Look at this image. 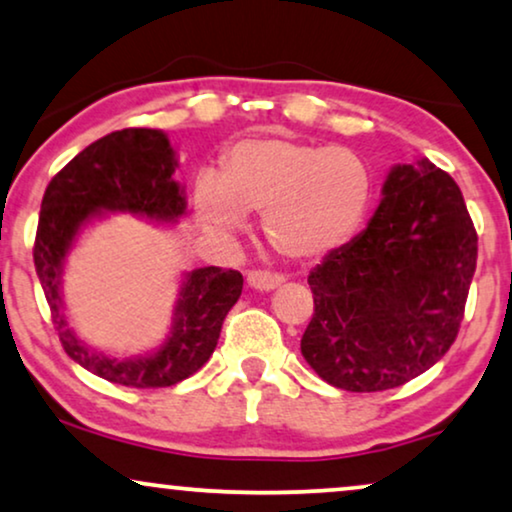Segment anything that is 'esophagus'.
I'll list each match as a JSON object with an SVG mask.
<instances>
[{"mask_svg":"<svg viewBox=\"0 0 512 512\" xmlns=\"http://www.w3.org/2000/svg\"><path fill=\"white\" fill-rule=\"evenodd\" d=\"M247 282L249 287H254L258 291H270L280 287L284 282V275H280V272H270V270H249Z\"/></svg>","mask_w":512,"mask_h":512,"instance_id":"esophagus-1","label":"esophagus"}]
</instances>
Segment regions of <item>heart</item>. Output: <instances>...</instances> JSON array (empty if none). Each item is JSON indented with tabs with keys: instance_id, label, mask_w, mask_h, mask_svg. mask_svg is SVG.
Returning <instances> with one entry per match:
<instances>
[{
	"instance_id": "1",
	"label": "heart",
	"mask_w": 512,
	"mask_h": 512,
	"mask_svg": "<svg viewBox=\"0 0 512 512\" xmlns=\"http://www.w3.org/2000/svg\"><path fill=\"white\" fill-rule=\"evenodd\" d=\"M374 176L355 150L282 134L251 136L225 150L218 178L197 185V211L211 228L237 232L244 214H263V232L282 256H327L367 216Z\"/></svg>"
}]
</instances>
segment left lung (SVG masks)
Segmentation results:
<instances>
[{
    "mask_svg": "<svg viewBox=\"0 0 512 512\" xmlns=\"http://www.w3.org/2000/svg\"><path fill=\"white\" fill-rule=\"evenodd\" d=\"M477 232L447 171L397 164L367 230L308 275L305 362L350 393L390 390L440 362L459 334Z\"/></svg>",
    "mask_w": 512,
    "mask_h": 512,
    "instance_id": "1",
    "label": "left lung"
}]
</instances>
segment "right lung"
I'll return each mask as SVG.
<instances>
[{"mask_svg":"<svg viewBox=\"0 0 512 512\" xmlns=\"http://www.w3.org/2000/svg\"><path fill=\"white\" fill-rule=\"evenodd\" d=\"M176 157L167 134L122 129L98 138L51 178L42 197L32 256L63 350L91 374L126 388H169L202 369L214 353L225 315L242 294V272L216 265L192 270L181 287L174 331L148 357L115 360L86 348L63 315V261L77 232L101 211H129L176 221L185 211L174 178Z\"/></svg>","mask_w":512,"mask_h":512,"instance_id":"1","label":"right lung"}]
</instances>
